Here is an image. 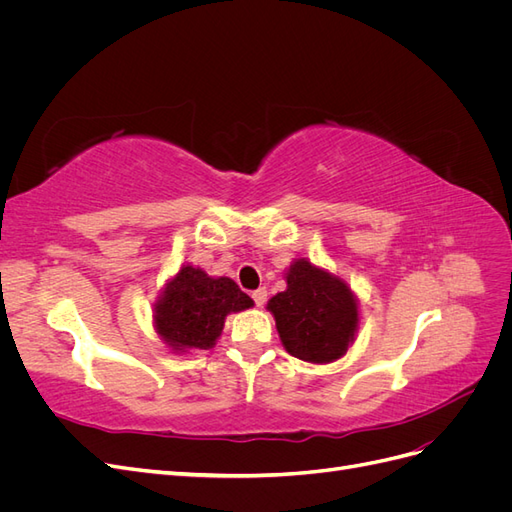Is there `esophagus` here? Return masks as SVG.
Segmentation results:
<instances>
[{
    "mask_svg": "<svg viewBox=\"0 0 512 512\" xmlns=\"http://www.w3.org/2000/svg\"><path fill=\"white\" fill-rule=\"evenodd\" d=\"M252 299H254V303H256L258 307H262V305H265V301H267V290H265V288L254 290V292H252Z\"/></svg>",
    "mask_w": 512,
    "mask_h": 512,
    "instance_id": "1",
    "label": "esophagus"
}]
</instances>
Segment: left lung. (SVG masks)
<instances>
[{
	"instance_id": "8db88e82",
	"label": "left lung",
	"mask_w": 512,
	"mask_h": 512,
	"mask_svg": "<svg viewBox=\"0 0 512 512\" xmlns=\"http://www.w3.org/2000/svg\"><path fill=\"white\" fill-rule=\"evenodd\" d=\"M286 282L267 305L286 350L309 363L339 359L359 322L350 288L307 260L294 262Z\"/></svg>"
}]
</instances>
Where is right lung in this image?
I'll return each instance as SVG.
<instances>
[{
	"instance_id": "right-lung-1",
	"label": "right lung",
	"mask_w": 512,
	"mask_h": 512,
	"mask_svg": "<svg viewBox=\"0 0 512 512\" xmlns=\"http://www.w3.org/2000/svg\"><path fill=\"white\" fill-rule=\"evenodd\" d=\"M252 305L230 277L213 280L205 271L185 265L156 305V327L175 350H207L220 337L224 318Z\"/></svg>"
}]
</instances>
